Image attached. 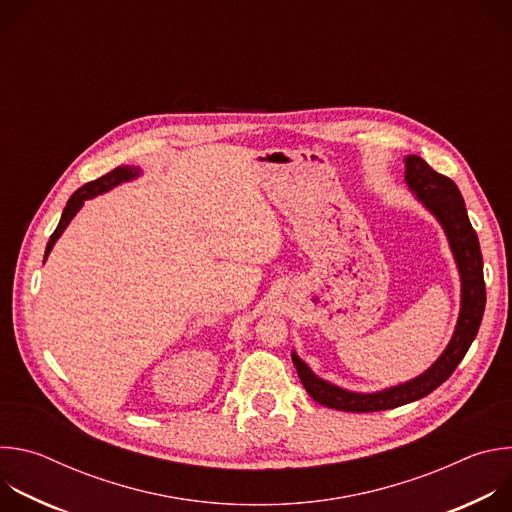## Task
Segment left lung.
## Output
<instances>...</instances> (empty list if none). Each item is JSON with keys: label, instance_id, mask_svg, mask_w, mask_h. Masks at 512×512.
I'll use <instances>...</instances> for the list:
<instances>
[{"label": "left lung", "instance_id": "8db88e82", "mask_svg": "<svg viewBox=\"0 0 512 512\" xmlns=\"http://www.w3.org/2000/svg\"><path fill=\"white\" fill-rule=\"evenodd\" d=\"M405 182L417 194V198L437 216L442 223L452 253L456 257L460 277H462V310L458 318V326L454 338L450 340L444 354L435 360L433 367L425 371L421 377L391 387L381 393H350L340 387H334L320 377H316L308 364L294 352L298 377L310 397L320 405H326L336 411H352V413H371L393 409L411 401H417L429 395L433 389L440 387L444 381L452 377L460 360L466 356L472 340L478 334L484 306H486V285H484V271H482V253L478 235L470 225V218L464 206V198L454 184L444 174H437L425 160L419 156L405 158Z\"/></svg>", "mask_w": 512, "mask_h": 512}]
</instances>
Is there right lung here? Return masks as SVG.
<instances>
[{"instance_id":"obj_1","label":"right lung","mask_w":512,"mask_h":512,"mask_svg":"<svg viewBox=\"0 0 512 512\" xmlns=\"http://www.w3.org/2000/svg\"><path fill=\"white\" fill-rule=\"evenodd\" d=\"M137 174H139V170H137V168H131V166H119V168L111 170L109 174H105V176H101V178H97V180H93V182H87L85 186H81L75 194H72V196L68 198V202H66V208H64V212H62V216H60V223H58L56 231L50 235V241H48V245H46L44 259H46V257H48V253L52 251V247H54L56 239L62 235V231H64V229L68 227V223L72 221V216H75V214L81 210V206L85 204V200H89V198H93V196H97V194H103V192L111 190L113 186H117V184H121V182H127V180H131V178H135Z\"/></svg>"}]
</instances>
